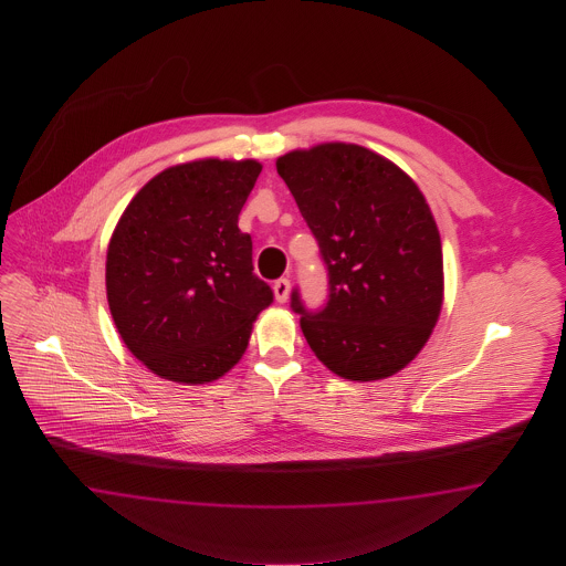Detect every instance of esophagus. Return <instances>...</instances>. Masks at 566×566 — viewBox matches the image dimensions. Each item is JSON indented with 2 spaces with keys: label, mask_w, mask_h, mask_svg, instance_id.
<instances>
[{
  "label": "esophagus",
  "mask_w": 566,
  "mask_h": 566,
  "mask_svg": "<svg viewBox=\"0 0 566 566\" xmlns=\"http://www.w3.org/2000/svg\"><path fill=\"white\" fill-rule=\"evenodd\" d=\"M274 292L277 303H286L291 296V280L289 277H280L274 282Z\"/></svg>",
  "instance_id": "1"
}]
</instances>
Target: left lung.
<instances>
[{"instance_id":"obj_1","label":"left lung","mask_w":566,"mask_h":566,"mask_svg":"<svg viewBox=\"0 0 566 566\" xmlns=\"http://www.w3.org/2000/svg\"><path fill=\"white\" fill-rule=\"evenodd\" d=\"M277 174L319 244L327 303L291 307L311 350L353 381L395 376L428 343L442 308V242L411 178L359 145L326 143L277 157Z\"/></svg>"}]
</instances>
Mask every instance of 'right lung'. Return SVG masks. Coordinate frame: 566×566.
I'll list each match as a JSON object with an SVG mask.
<instances>
[{"instance_id": "1", "label": "right lung", "mask_w": 566, "mask_h": 566, "mask_svg": "<svg viewBox=\"0 0 566 566\" xmlns=\"http://www.w3.org/2000/svg\"><path fill=\"white\" fill-rule=\"evenodd\" d=\"M255 159H199L157 174L128 203L105 261L114 324L154 374L206 384L247 350L253 322L274 303L253 274V240L239 213Z\"/></svg>"}]
</instances>
